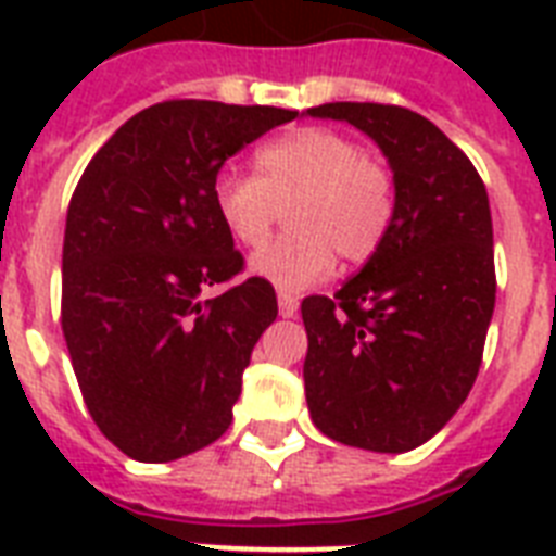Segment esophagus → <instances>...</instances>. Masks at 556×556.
<instances>
[{
    "mask_svg": "<svg viewBox=\"0 0 556 556\" xmlns=\"http://www.w3.org/2000/svg\"><path fill=\"white\" fill-rule=\"evenodd\" d=\"M296 308H300V300H296L294 294L279 291V314H282V317H294Z\"/></svg>",
    "mask_w": 556,
    "mask_h": 556,
    "instance_id": "obj_1",
    "label": "esophagus"
}]
</instances>
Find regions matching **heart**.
Returning <instances> with one entry per match:
<instances>
[{"label": "heart", "instance_id": "b5f03b06", "mask_svg": "<svg viewBox=\"0 0 556 556\" xmlns=\"http://www.w3.org/2000/svg\"><path fill=\"white\" fill-rule=\"evenodd\" d=\"M256 167L260 176L218 173L213 207L242 248H260L279 207H288L291 233L251 260L253 274L270 286L296 291L320 282L334 268V256L361 265L387 239L395 216V178L346 135L303 126L265 143Z\"/></svg>", "mask_w": 556, "mask_h": 556}]
</instances>
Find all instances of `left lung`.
<instances>
[{"instance_id":"1","label":"left lung","mask_w":556,"mask_h":556,"mask_svg":"<svg viewBox=\"0 0 556 556\" xmlns=\"http://www.w3.org/2000/svg\"><path fill=\"white\" fill-rule=\"evenodd\" d=\"M387 155L395 216L361 274L305 296V401L317 430L349 447L406 453L465 404L496 303L488 190L465 152L418 112L323 103Z\"/></svg>"}]
</instances>
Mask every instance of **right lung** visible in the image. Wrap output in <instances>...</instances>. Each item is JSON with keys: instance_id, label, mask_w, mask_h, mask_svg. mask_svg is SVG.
Returning a JSON list of instances; mask_svg holds the SVG:
<instances>
[{"instance_id": "obj_1", "label": "right lung", "mask_w": 556, "mask_h": 556, "mask_svg": "<svg viewBox=\"0 0 556 556\" xmlns=\"http://www.w3.org/2000/svg\"><path fill=\"white\" fill-rule=\"evenodd\" d=\"M300 112L164 100L83 169L63 239V338L100 432L135 462L207 447L233 421L242 371L277 320L213 207L230 155Z\"/></svg>"}]
</instances>
